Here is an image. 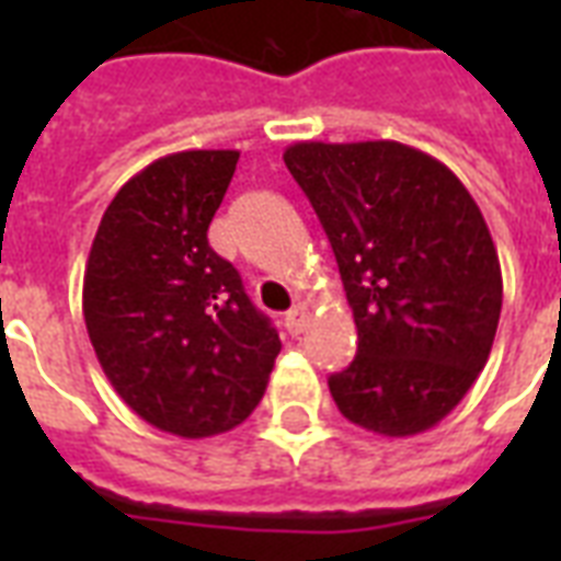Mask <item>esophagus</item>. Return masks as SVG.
Instances as JSON below:
<instances>
[{"mask_svg": "<svg viewBox=\"0 0 561 561\" xmlns=\"http://www.w3.org/2000/svg\"><path fill=\"white\" fill-rule=\"evenodd\" d=\"M285 329H288L290 334H302L308 329V308L306 306H294L285 314Z\"/></svg>", "mask_w": 561, "mask_h": 561, "instance_id": "esophagus-1", "label": "esophagus"}]
</instances>
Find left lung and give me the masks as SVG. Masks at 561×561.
<instances>
[{
	"label": "left lung",
	"mask_w": 561,
	"mask_h": 561,
	"mask_svg": "<svg viewBox=\"0 0 561 561\" xmlns=\"http://www.w3.org/2000/svg\"><path fill=\"white\" fill-rule=\"evenodd\" d=\"M285 165L341 267L358 355L329 378L343 416L381 436L443 422L486 367L501 262L457 174L401 142H297Z\"/></svg>",
	"instance_id": "left-lung-1"
}]
</instances>
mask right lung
<instances>
[{
	"mask_svg": "<svg viewBox=\"0 0 561 561\" xmlns=\"http://www.w3.org/2000/svg\"><path fill=\"white\" fill-rule=\"evenodd\" d=\"M238 151H180L118 188L83 271L101 369L148 425L201 439L262 401L282 343L241 276L209 247Z\"/></svg>",
	"mask_w": 561,
	"mask_h": 561,
	"instance_id": "obj_1",
	"label": "right lung"
}]
</instances>
